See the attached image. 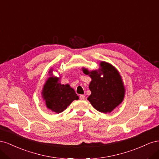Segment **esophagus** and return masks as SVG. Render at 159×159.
<instances>
[{
  "label": "esophagus",
  "instance_id": "1",
  "mask_svg": "<svg viewBox=\"0 0 159 159\" xmlns=\"http://www.w3.org/2000/svg\"><path fill=\"white\" fill-rule=\"evenodd\" d=\"M80 98L81 100H84V99H85V96L84 95H81L80 96Z\"/></svg>",
  "mask_w": 159,
  "mask_h": 159
}]
</instances>
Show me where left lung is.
Wrapping results in <instances>:
<instances>
[{
    "label": "left lung",
    "instance_id": "1",
    "mask_svg": "<svg viewBox=\"0 0 159 159\" xmlns=\"http://www.w3.org/2000/svg\"><path fill=\"white\" fill-rule=\"evenodd\" d=\"M99 65L98 70H82L91 78L89 85L91 91L88 98L89 102L98 111L107 113L122 103L125 90L121 76L114 66L105 61L100 62Z\"/></svg>",
    "mask_w": 159,
    "mask_h": 159
}]
</instances>
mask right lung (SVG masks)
I'll return each mask as SVG.
<instances>
[{
	"label": "right lung",
	"mask_w": 159,
	"mask_h": 159,
	"mask_svg": "<svg viewBox=\"0 0 159 159\" xmlns=\"http://www.w3.org/2000/svg\"><path fill=\"white\" fill-rule=\"evenodd\" d=\"M50 77L48 78L42 91L46 107L53 112H63L74 100L79 98L69 84H61L60 78L52 76V70L49 71Z\"/></svg>",
	"instance_id": "obj_1"
}]
</instances>
